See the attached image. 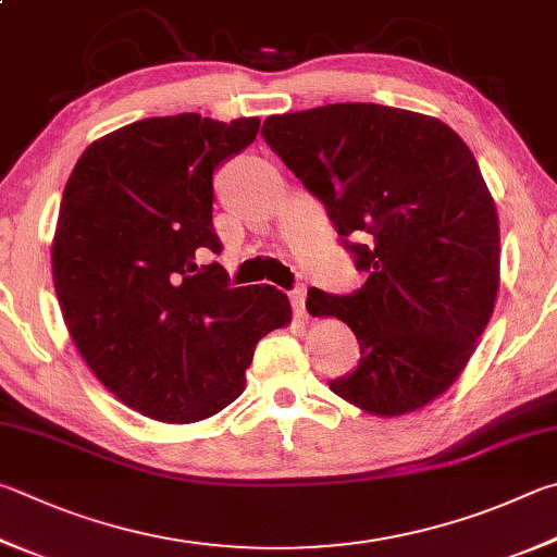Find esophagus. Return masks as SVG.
Instances as JSON below:
<instances>
[{
    "label": "esophagus",
    "mask_w": 557,
    "mask_h": 557,
    "mask_svg": "<svg viewBox=\"0 0 557 557\" xmlns=\"http://www.w3.org/2000/svg\"><path fill=\"white\" fill-rule=\"evenodd\" d=\"M289 301H292V309H295L297 317L305 319L307 317V287H297L295 292H292Z\"/></svg>",
    "instance_id": "34e87169"
}]
</instances>
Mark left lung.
<instances>
[{
  "label": "left lung",
  "mask_w": 557,
  "mask_h": 557,
  "mask_svg": "<svg viewBox=\"0 0 557 557\" xmlns=\"http://www.w3.org/2000/svg\"><path fill=\"white\" fill-rule=\"evenodd\" d=\"M262 136L368 272L352 297L309 289L311 317L360 343L331 392L382 419L423 409L460 377L499 289V216L472 150L441 119L362 102L268 116Z\"/></svg>",
  "instance_id": "obj_1"
}]
</instances>
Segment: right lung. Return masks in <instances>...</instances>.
Masks as SVG:
<instances>
[{"instance_id": "right-lung-1", "label": "right lung", "mask_w": 557, "mask_h": 557, "mask_svg": "<svg viewBox=\"0 0 557 557\" xmlns=\"http://www.w3.org/2000/svg\"><path fill=\"white\" fill-rule=\"evenodd\" d=\"M260 119L153 116L97 138L70 175L53 285L95 377L144 417L195 423L246 389L258 341L289 326L287 295L228 287L211 224V175L250 146Z\"/></svg>"}]
</instances>
